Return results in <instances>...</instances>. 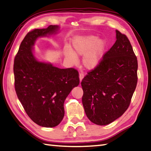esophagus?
<instances>
[{
    "mask_svg": "<svg viewBox=\"0 0 151 151\" xmlns=\"http://www.w3.org/2000/svg\"><path fill=\"white\" fill-rule=\"evenodd\" d=\"M83 78H84V73H83V72H80L79 73V80H80V82H81Z\"/></svg>",
    "mask_w": 151,
    "mask_h": 151,
    "instance_id": "1",
    "label": "esophagus"
}]
</instances>
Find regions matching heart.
Returning <instances> with one entry per match:
<instances>
[{
	"mask_svg": "<svg viewBox=\"0 0 151 151\" xmlns=\"http://www.w3.org/2000/svg\"><path fill=\"white\" fill-rule=\"evenodd\" d=\"M72 48L73 52L69 48H65L66 58L74 64L78 61L77 55H85L83 59V65L87 69H93L101 61L106 42L94 35L79 37L73 40Z\"/></svg>",
	"mask_w": 151,
	"mask_h": 151,
	"instance_id": "heart-1",
	"label": "heart"
}]
</instances>
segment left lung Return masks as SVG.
Listing matches in <instances>:
<instances>
[{"label":"left lung","instance_id":"8db88e82","mask_svg":"<svg viewBox=\"0 0 151 151\" xmlns=\"http://www.w3.org/2000/svg\"><path fill=\"white\" fill-rule=\"evenodd\" d=\"M116 41L81 82L82 103L92 123L106 125L129 108L138 82V61L129 39L116 30Z\"/></svg>","mask_w":151,"mask_h":151}]
</instances>
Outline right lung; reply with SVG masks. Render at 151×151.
Wrapping results in <instances>:
<instances>
[{"mask_svg":"<svg viewBox=\"0 0 151 151\" xmlns=\"http://www.w3.org/2000/svg\"><path fill=\"white\" fill-rule=\"evenodd\" d=\"M58 29V26L50 25L28 32L21 42L13 65L17 96L29 118L45 127H54L61 123L66 97L79 84L77 70L58 68L37 61L33 56L32 46L35 40Z\"/></svg>","mask_w":151,"mask_h":151,"instance_id":"obj_1","label":"right lung"}]
</instances>
